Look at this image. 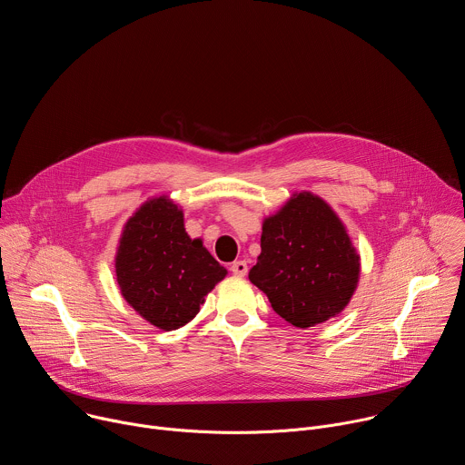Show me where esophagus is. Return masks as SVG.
I'll list each match as a JSON object with an SVG mask.
<instances>
[{
	"instance_id": "esophagus-1",
	"label": "esophagus",
	"mask_w": 465,
	"mask_h": 465,
	"mask_svg": "<svg viewBox=\"0 0 465 465\" xmlns=\"http://www.w3.org/2000/svg\"><path fill=\"white\" fill-rule=\"evenodd\" d=\"M230 271L235 274V276H246V272H248V264H246V261H233L232 264H230Z\"/></svg>"
}]
</instances>
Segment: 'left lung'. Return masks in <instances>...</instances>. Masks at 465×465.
<instances>
[{
	"label": "left lung",
	"instance_id": "obj_1",
	"mask_svg": "<svg viewBox=\"0 0 465 465\" xmlns=\"http://www.w3.org/2000/svg\"><path fill=\"white\" fill-rule=\"evenodd\" d=\"M361 262L344 224L322 198L294 194L262 224L250 282L296 327L339 314L359 282Z\"/></svg>",
	"mask_w": 465,
	"mask_h": 465
}]
</instances>
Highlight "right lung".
Here are the masks:
<instances>
[{
  "label": "right lung",
  "mask_w": 465,
  "mask_h": 465,
  "mask_svg": "<svg viewBox=\"0 0 465 465\" xmlns=\"http://www.w3.org/2000/svg\"><path fill=\"white\" fill-rule=\"evenodd\" d=\"M115 276L132 307L153 325L173 331L196 316L226 269L201 239H189L182 210L160 196L124 224Z\"/></svg>",
  "instance_id": "obj_1"
}]
</instances>
